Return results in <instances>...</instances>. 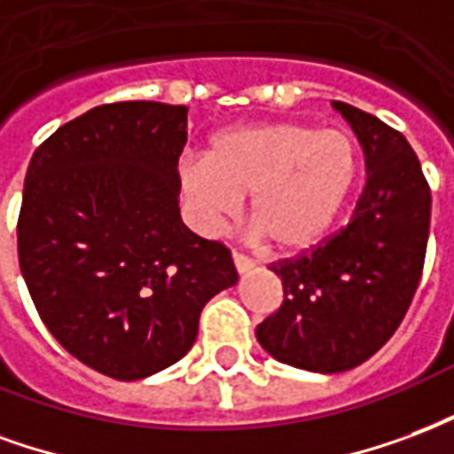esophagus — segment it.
<instances>
[{"instance_id":"1","label":"esophagus","mask_w":454,"mask_h":454,"mask_svg":"<svg viewBox=\"0 0 454 454\" xmlns=\"http://www.w3.org/2000/svg\"><path fill=\"white\" fill-rule=\"evenodd\" d=\"M231 261H234V268H237V273H249L251 268L256 266V263H254L249 256H244V254H239V251H234V254H231Z\"/></svg>"}]
</instances>
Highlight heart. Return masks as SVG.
Wrapping results in <instances>:
<instances>
[{
	"label": "heart",
	"mask_w": 454,
	"mask_h": 454,
	"mask_svg": "<svg viewBox=\"0 0 454 454\" xmlns=\"http://www.w3.org/2000/svg\"><path fill=\"white\" fill-rule=\"evenodd\" d=\"M358 168V145L348 132L259 122L215 135L207 157H181L176 188L188 220L203 234L234 217L251 195L256 234L280 254H297L332 230Z\"/></svg>",
	"instance_id": "heart-1"
}]
</instances>
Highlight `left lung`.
Here are the masks:
<instances>
[{
    "label": "left lung",
    "instance_id": "1",
    "mask_svg": "<svg viewBox=\"0 0 454 454\" xmlns=\"http://www.w3.org/2000/svg\"><path fill=\"white\" fill-rule=\"evenodd\" d=\"M365 152V188L346 227L295 259L276 261L283 302L256 326L280 363L346 372L392 339L419 287L431 227V188L402 132L333 101Z\"/></svg>",
    "mask_w": 454,
    "mask_h": 454
}]
</instances>
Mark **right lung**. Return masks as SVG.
<instances>
[{"mask_svg":"<svg viewBox=\"0 0 454 454\" xmlns=\"http://www.w3.org/2000/svg\"><path fill=\"white\" fill-rule=\"evenodd\" d=\"M186 106L118 101L52 132L23 184L19 266L62 348L132 382L174 365L237 283L230 249L188 230L176 164Z\"/></svg>","mask_w":454,"mask_h":454,"instance_id":"obj_1","label":"right lung"}]
</instances>
